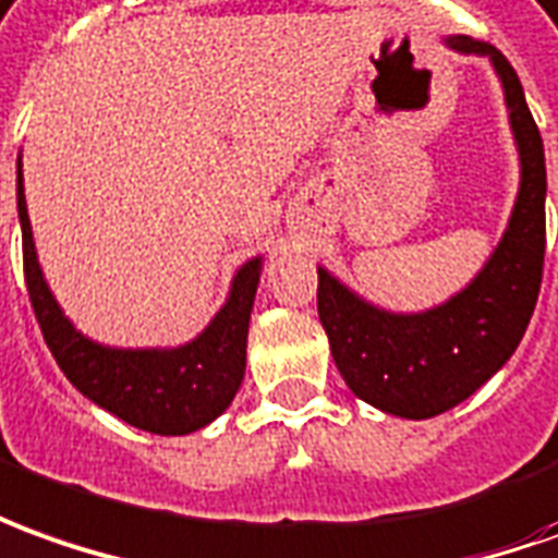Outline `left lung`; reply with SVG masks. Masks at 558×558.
Masks as SVG:
<instances>
[{
  "label": "left lung",
  "instance_id": "1",
  "mask_svg": "<svg viewBox=\"0 0 558 558\" xmlns=\"http://www.w3.org/2000/svg\"><path fill=\"white\" fill-rule=\"evenodd\" d=\"M444 45L486 57L501 81L520 155V191L501 240L462 291L418 313L383 310L318 267V318L337 371L355 398L401 418L440 416L505 367L535 313L544 272L547 167L520 78L486 41L447 36Z\"/></svg>",
  "mask_w": 558,
  "mask_h": 558
}]
</instances>
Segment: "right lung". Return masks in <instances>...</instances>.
<instances>
[{
	"mask_svg": "<svg viewBox=\"0 0 558 558\" xmlns=\"http://www.w3.org/2000/svg\"><path fill=\"white\" fill-rule=\"evenodd\" d=\"M17 218L23 236L26 291L36 310L45 343L75 389L142 432L191 434L221 416L240 391L245 376L248 318L255 306L264 257H248L230 279L221 310L194 340L179 345H106L81 333L38 264L33 225L23 194V167L17 157Z\"/></svg>",
	"mask_w": 558,
	"mask_h": 558,
	"instance_id": "1",
	"label": "right lung"
}]
</instances>
